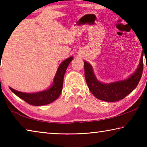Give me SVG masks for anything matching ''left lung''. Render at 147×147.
I'll list each match as a JSON object with an SVG mask.
<instances>
[{
    "label": "left lung",
    "mask_w": 147,
    "mask_h": 147,
    "mask_svg": "<svg viewBox=\"0 0 147 147\" xmlns=\"http://www.w3.org/2000/svg\"><path fill=\"white\" fill-rule=\"evenodd\" d=\"M143 51L138 68L125 80L106 84L98 80L94 73L93 67L84 61V71L86 83L91 93L96 98L106 102H116L126 97L132 92L141 78L143 70Z\"/></svg>",
    "instance_id": "1"
}]
</instances>
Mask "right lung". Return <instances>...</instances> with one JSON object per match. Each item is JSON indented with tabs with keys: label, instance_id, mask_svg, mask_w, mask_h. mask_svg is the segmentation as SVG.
<instances>
[{
	"label": "right lung",
	"instance_id": "obj_1",
	"mask_svg": "<svg viewBox=\"0 0 147 147\" xmlns=\"http://www.w3.org/2000/svg\"><path fill=\"white\" fill-rule=\"evenodd\" d=\"M73 57H69L61 62L54 76L51 86L46 90L36 92V93H23L15 90L9 87L10 90L17 96L23 99L27 103L33 106H43L53 102L58 98L61 93L63 88L64 74Z\"/></svg>",
	"mask_w": 147,
	"mask_h": 147
}]
</instances>
